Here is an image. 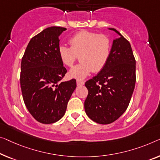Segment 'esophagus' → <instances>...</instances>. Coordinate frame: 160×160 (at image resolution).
Masks as SVG:
<instances>
[{
  "instance_id": "1",
  "label": "esophagus",
  "mask_w": 160,
  "mask_h": 160,
  "mask_svg": "<svg viewBox=\"0 0 160 160\" xmlns=\"http://www.w3.org/2000/svg\"><path fill=\"white\" fill-rule=\"evenodd\" d=\"M85 84V82L80 80H77V85H83Z\"/></svg>"
}]
</instances>
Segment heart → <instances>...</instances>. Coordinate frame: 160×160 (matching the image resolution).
<instances>
[{"instance_id": "obj_1", "label": "heart", "mask_w": 160, "mask_h": 160, "mask_svg": "<svg viewBox=\"0 0 160 160\" xmlns=\"http://www.w3.org/2000/svg\"><path fill=\"white\" fill-rule=\"evenodd\" d=\"M71 47L59 45L58 54L62 62L71 68L80 55L81 62L70 71L72 78L83 79L92 71L98 72L108 62L111 52V39L106 35L81 31L69 40Z\"/></svg>"}]
</instances>
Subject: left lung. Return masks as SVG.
Instances as JSON below:
<instances>
[{
  "label": "left lung",
  "instance_id": "8db88e82",
  "mask_svg": "<svg viewBox=\"0 0 160 160\" xmlns=\"http://www.w3.org/2000/svg\"><path fill=\"white\" fill-rule=\"evenodd\" d=\"M121 36L113 40L106 65L97 75L85 82L88 94L85 113L91 120L108 124L127 109L136 82V60L129 42Z\"/></svg>",
  "mask_w": 160,
  "mask_h": 160
}]
</instances>
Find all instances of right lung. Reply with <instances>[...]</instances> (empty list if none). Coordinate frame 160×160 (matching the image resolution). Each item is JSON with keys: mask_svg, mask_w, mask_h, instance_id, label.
<instances>
[{"mask_svg": "<svg viewBox=\"0 0 160 160\" xmlns=\"http://www.w3.org/2000/svg\"><path fill=\"white\" fill-rule=\"evenodd\" d=\"M66 28H45L32 38L21 59L20 83L28 111L42 123L59 121L76 88V80L62 82L67 70L58 54L59 37Z\"/></svg>", "mask_w": 160, "mask_h": 160, "instance_id": "add662e5", "label": "right lung"}]
</instances>
